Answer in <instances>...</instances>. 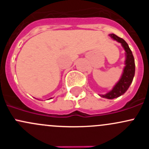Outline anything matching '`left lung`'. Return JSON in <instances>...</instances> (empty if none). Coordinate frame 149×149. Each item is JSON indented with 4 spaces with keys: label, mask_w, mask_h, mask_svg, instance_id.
I'll return each mask as SVG.
<instances>
[{
    "label": "left lung",
    "mask_w": 149,
    "mask_h": 149,
    "mask_svg": "<svg viewBox=\"0 0 149 149\" xmlns=\"http://www.w3.org/2000/svg\"><path fill=\"white\" fill-rule=\"evenodd\" d=\"M109 37L113 39L114 40L120 43L122 47L125 52V67L123 68V73H122L120 79L115 85L112 87V89L105 94H100V97L103 98L112 100V99L118 98L124 94L128 89L129 86L133 82V77L135 76V61L133 58L132 51L130 50L128 45L125 41L120 37H118L115 34H109Z\"/></svg>",
    "instance_id": "left-lung-1"
}]
</instances>
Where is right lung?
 <instances>
[{
    "instance_id": "obj_1",
    "label": "right lung",
    "mask_w": 149,
    "mask_h": 149,
    "mask_svg": "<svg viewBox=\"0 0 149 149\" xmlns=\"http://www.w3.org/2000/svg\"><path fill=\"white\" fill-rule=\"evenodd\" d=\"M50 99H52V98H49V100H50Z\"/></svg>"
}]
</instances>
